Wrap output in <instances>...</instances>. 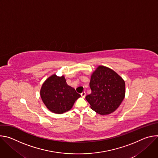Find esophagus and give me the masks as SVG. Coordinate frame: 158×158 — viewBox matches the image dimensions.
Instances as JSON below:
<instances>
[{
	"instance_id": "34e87169",
	"label": "esophagus",
	"mask_w": 158,
	"mask_h": 158,
	"mask_svg": "<svg viewBox=\"0 0 158 158\" xmlns=\"http://www.w3.org/2000/svg\"><path fill=\"white\" fill-rule=\"evenodd\" d=\"M81 96H82L83 98H84L85 97V96H86V93H85V92H82V93L81 94Z\"/></svg>"
}]
</instances>
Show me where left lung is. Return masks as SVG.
I'll use <instances>...</instances> for the list:
<instances>
[{"label":"left lung","instance_id":"left-lung-1","mask_svg":"<svg viewBox=\"0 0 158 158\" xmlns=\"http://www.w3.org/2000/svg\"><path fill=\"white\" fill-rule=\"evenodd\" d=\"M91 93L85 96L91 108L101 115L114 112L123 102L126 93L124 79L114 71L99 65L89 82Z\"/></svg>","mask_w":158,"mask_h":158}]
</instances>
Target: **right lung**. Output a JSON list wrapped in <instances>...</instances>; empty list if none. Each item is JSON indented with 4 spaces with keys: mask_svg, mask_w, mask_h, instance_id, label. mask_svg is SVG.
<instances>
[{
    "mask_svg": "<svg viewBox=\"0 0 158 158\" xmlns=\"http://www.w3.org/2000/svg\"><path fill=\"white\" fill-rule=\"evenodd\" d=\"M40 95L47 108L58 114L69 110L81 97L73 87L67 85L64 75L57 76L56 74L42 84Z\"/></svg>",
    "mask_w": 158,
    "mask_h": 158,
    "instance_id": "obj_1",
    "label": "right lung"
}]
</instances>
